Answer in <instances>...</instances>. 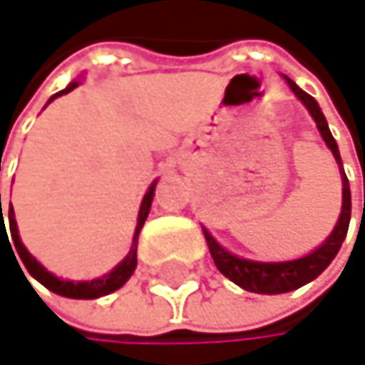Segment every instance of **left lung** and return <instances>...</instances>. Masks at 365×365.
<instances>
[{"label":"left lung","instance_id":"obj_1","mask_svg":"<svg viewBox=\"0 0 365 365\" xmlns=\"http://www.w3.org/2000/svg\"><path fill=\"white\" fill-rule=\"evenodd\" d=\"M290 91L301 99V103L307 108V112L312 114V118L316 120V127L322 136V140L327 143V147L331 149L337 166H340V175H342V212L340 218H337L333 231L329 233V238L316 247L312 253L297 257V259H288V262H255V259H247L240 255H233L231 251H227L225 247H220L216 242V238L203 227V236L207 240L212 259L216 264V268L236 285H240L242 290L255 292V294H283V292H292L301 285L314 281L340 251L346 231H349V222H351V188H349V179L346 173L342 168V158H340V149H337L335 138L329 132L327 118L318 106V101L307 95L303 88H299L290 77H285Z\"/></svg>","mask_w":365,"mask_h":365}]
</instances>
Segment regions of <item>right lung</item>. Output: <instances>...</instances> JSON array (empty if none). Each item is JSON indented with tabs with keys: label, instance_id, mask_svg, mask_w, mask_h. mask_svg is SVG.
Returning a JSON list of instances; mask_svg holds the SVG:
<instances>
[{
	"label": "right lung",
	"instance_id": "obj_1",
	"mask_svg": "<svg viewBox=\"0 0 365 365\" xmlns=\"http://www.w3.org/2000/svg\"><path fill=\"white\" fill-rule=\"evenodd\" d=\"M82 82L75 80L71 82L64 91L56 93L47 103H51L56 97H62L66 93H71L73 88H77ZM155 186H158V179L153 181V184L149 186L147 195L143 197V203H140V212H138V222H136V231H134V238H132V249H129V253L125 255V259L120 264H116L108 274H101L97 279H91V281H71V279H60L56 277L53 272H49L28 249H25V245L21 242V236H19V227H16V220H14V210H12V203H10V210H8V218H10V233H12V240H14V247H16V253L21 257V262L25 264V268H28V272L38 281L43 283L47 290L60 294V297H66V299H99V297H106L114 290H118L120 285L127 283V279L134 274L136 270V251H138V236H140V229L149 216V210H151V203H153V195H155ZM0 214H1V195H0ZM0 236L6 229L4 225V214H1V225H0ZM19 264V262H16ZM21 268V266H19ZM25 274V272H23Z\"/></svg>",
	"mask_w": 365,
	"mask_h": 365
}]
</instances>
